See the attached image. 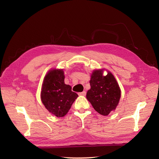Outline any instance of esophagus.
<instances>
[{
  "mask_svg": "<svg viewBox=\"0 0 159 159\" xmlns=\"http://www.w3.org/2000/svg\"><path fill=\"white\" fill-rule=\"evenodd\" d=\"M79 95H83V96H85V95H86V92H85V91H82V92L79 93Z\"/></svg>",
  "mask_w": 159,
  "mask_h": 159,
  "instance_id": "esophagus-1",
  "label": "esophagus"
}]
</instances>
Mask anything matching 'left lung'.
Segmentation results:
<instances>
[{
	"mask_svg": "<svg viewBox=\"0 0 159 159\" xmlns=\"http://www.w3.org/2000/svg\"><path fill=\"white\" fill-rule=\"evenodd\" d=\"M105 69L94 70L89 84L91 88L86 98L94 109L99 114L107 116L115 111L121 98V89L114 75L109 71L103 75Z\"/></svg>",
	"mask_w": 159,
	"mask_h": 159,
	"instance_id": "1",
	"label": "left lung"
}]
</instances>
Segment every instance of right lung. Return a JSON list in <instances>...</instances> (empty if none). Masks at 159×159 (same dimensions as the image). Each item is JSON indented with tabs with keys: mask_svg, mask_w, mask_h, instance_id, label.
<instances>
[{
	"mask_svg": "<svg viewBox=\"0 0 159 159\" xmlns=\"http://www.w3.org/2000/svg\"><path fill=\"white\" fill-rule=\"evenodd\" d=\"M62 69H52L46 74L41 89V100L46 109L57 117L68 113L78 95L64 83Z\"/></svg>",
	"mask_w": 159,
	"mask_h": 159,
	"instance_id": "right-lung-1",
	"label": "right lung"
}]
</instances>
